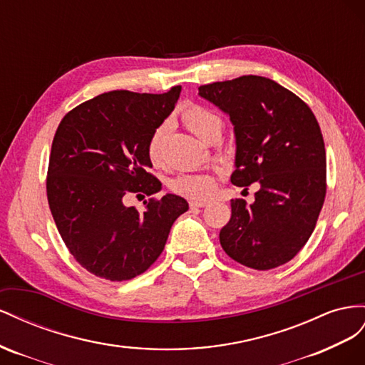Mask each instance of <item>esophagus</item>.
Here are the masks:
<instances>
[{"instance_id": "34e87169", "label": "esophagus", "mask_w": 365, "mask_h": 365, "mask_svg": "<svg viewBox=\"0 0 365 365\" xmlns=\"http://www.w3.org/2000/svg\"><path fill=\"white\" fill-rule=\"evenodd\" d=\"M206 205H207V202H203V200H192V202H190L191 210H199V207H205Z\"/></svg>"}]
</instances>
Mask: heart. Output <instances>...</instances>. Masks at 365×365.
<instances>
[{"label": "heart", "mask_w": 365, "mask_h": 365, "mask_svg": "<svg viewBox=\"0 0 365 365\" xmlns=\"http://www.w3.org/2000/svg\"><path fill=\"white\" fill-rule=\"evenodd\" d=\"M180 118L186 128L194 133L197 138L206 142L218 128H222V120L217 114L205 107L195 106V103L186 106L182 110ZM166 134H168V128L163 123L153 131L148 139L147 155L153 165H162L163 162V147ZM171 188L174 192L188 197V199L207 200L215 194L217 182L214 177L206 174H183L173 180Z\"/></svg>", "instance_id": "heart-1"}]
</instances>
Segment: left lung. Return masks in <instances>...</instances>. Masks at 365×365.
Here are the masks:
<instances>
[{
  "mask_svg": "<svg viewBox=\"0 0 365 365\" xmlns=\"http://www.w3.org/2000/svg\"><path fill=\"white\" fill-rule=\"evenodd\" d=\"M199 95L234 125L231 182L259 185L252 205L231 200V220L220 231L223 251L257 270L290 262L314 232L326 197V148L315 114L263 76L212 82L199 87Z\"/></svg>",
  "mask_w": 365,
  "mask_h": 365,
  "instance_id": "1",
  "label": "left lung"
}]
</instances>
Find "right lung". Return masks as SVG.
Masks as SVG:
<instances>
[{"mask_svg": "<svg viewBox=\"0 0 365 365\" xmlns=\"http://www.w3.org/2000/svg\"><path fill=\"white\" fill-rule=\"evenodd\" d=\"M180 91H108L59 123L48 159V206L70 254L93 275L127 281L143 274L162 254L175 218L188 211L174 194L151 197L143 211L123 205L131 192L160 191L147 143Z\"/></svg>", "mask_w": 365, "mask_h": 365, "instance_id": "obj_1", "label": "right lung"}]
</instances>
